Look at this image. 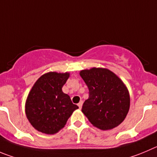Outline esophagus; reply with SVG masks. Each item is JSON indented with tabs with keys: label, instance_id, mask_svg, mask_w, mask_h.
I'll return each mask as SVG.
<instances>
[{
	"label": "esophagus",
	"instance_id": "obj_1",
	"mask_svg": "<svg viewBox=\"0 0 157 157\" xmlns=\"http://www.w3.org/2000/svg\"><path fill=\"white\" fill-rule=\"evenodd\" d=\"M78 105L79 108H80V109H81L82 105H83V101H80V102H79V103H78V105Z\"/></svg>",
	"mask_w": 157,
	"mask_h": 157
}]
</instances>
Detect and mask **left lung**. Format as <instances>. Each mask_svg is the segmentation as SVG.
<instances>
[{
  "label": "left lung",
  "instance_id": "left-lung-1",
  "mask_svg": "<svg viewBox=\"0 0 157 157\" xmlns=\"http://www.w3.org/2000/svg\"><path fill=\"white\" fill-rule=\"evenodd\" d=\"M80 75L89 90L82 112L94 126L109 130L124 121L130 107L128 90L122 80L105 68L83 70Z\"/></svg>",
  "mask_w": 157,
  "mask_h": 157
}]
</instances>
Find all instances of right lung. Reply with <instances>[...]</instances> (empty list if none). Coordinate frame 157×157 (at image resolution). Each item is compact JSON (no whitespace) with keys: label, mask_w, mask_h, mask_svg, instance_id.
<instances>
[{"label":"right lung","mask_w":157,"mask_h":157,"mask_svg":"<svg viewBox=\"0 0 157 157\" xmlns=\"http://www.w3.org/2000/svg\"><path fill=\"white\" fill-rule=\"evenodd\" d=\"M69 73L49 72L41 76L31 89L25 102V114L31 125L45 134L62 129L78 106L62 90Z\"/></svg>","instance_id":"right-lung-1"}]
</instances>
